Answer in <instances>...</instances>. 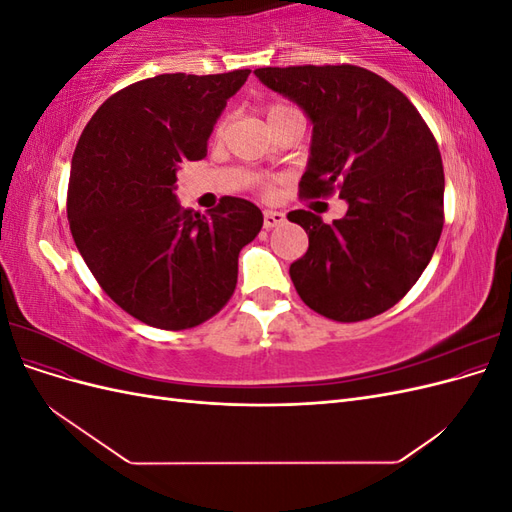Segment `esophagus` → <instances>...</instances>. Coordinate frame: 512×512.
<instances>
[{
    "instance_id": "1",
    "label": "esophagus",
    "mask_w": 512,
    "mask_h": 512,
    "mask_svg": "<svg viewBox=\"0 0 512 512\" xmlns=\"http://www.w3.org/2000/svg\"><path fill=\"white\" fill-rule=\"evenodd\" d=\"M284 220H286V215H284L282 211H271V209H265V213H262V224H265V228L280 226Z\"/></svg>"
}]
</instances>
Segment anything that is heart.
<instances>
[{"instance_id": "b5f03b06", "label": "heart", "mask_w": 512, "mask_h": 512, "mask_svg": "<svg viewBox=\"0 0 512 512\" xmlns=\"http://www.w3.org/2000/svg\"><path fill=\"white\" fill-rule=\"evenodd\" d=\"M290 111H292V108H288L284 104H275V106H271L269 111H267V119H271L275 115H282V113H290Z\"/></svg>"}]
</instances>
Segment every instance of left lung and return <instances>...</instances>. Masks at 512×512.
Instances as JSON below:
<instances>
[{
  "instance_id": "1",
  "label": "left lung",
  "mask_w": 512,
  "mask_h": 512,
  "mask_svg": "<svg viewBox=\"0 0 512 512\" xmlns=\"http://www.w3.org/2000/svg\"><path fill=\"white\" fill-rule=\"evenodd\" d=\"M258 81L312 121L301 196L337 185L342 220L297 209L309 247L290 280L314 312L337 322L374 318L393 307L429 265L444 224L438 143L414 104L359 66L258 68Z\"/></svg>"
}]
</instances>
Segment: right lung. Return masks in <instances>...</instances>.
I'll use <instances>...</instances> for the list:
<instances>
[{
	"label": "right lung",
	"instance_id": "right-lung-1",
	"mask_svg": "<svg viewBox=\"0 0 512 512\" xmlns=\"http://www.w3.org/2000/svg\"><path fill=\"white\" fill-rule=\"evenodd\" d=\"M250 70L160 74L108 98L74 149L68 222L89 271L121 309L149 327L205 322L237 286L239 252L262 211L224 196L209 215L183 209L177 170L207 156L228 98Z\"/></svg>",
	"mask_w": 512,
	"mask_h": 512
}]
</instances>
